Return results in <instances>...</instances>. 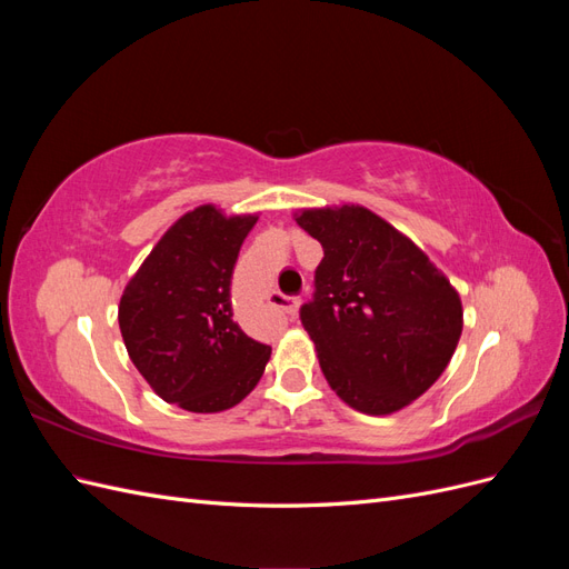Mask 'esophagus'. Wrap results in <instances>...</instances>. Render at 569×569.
Wrapping results in <instances>:
<instances>
[{"instance_id": "obj_1", "label": "esophagus", "mask_w": 569, "mask_h": 569, "mask_svg": "<svg viewBox=\"0 0 569 569\" xmlns=\"http://www.w3.org/2000/svg\"><path fill=\"white\" fill-rule=\"evenodd\" d=\"M268 303L272 308H280V311H284L287 316H297L299 313V306H301V301L297 297H284V295H278V291L268 297Z\"/></svg>"}]
</instances>
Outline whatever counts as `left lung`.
Here are the masks:
<instances>
[{
  "instance_id": "1",
  "label": "left lung",
  "mask_w": 569,
  "mask_h": 569,
  "mask_svg": "<svg viewBox=\"0 0 569 569\" xmlns=\"http://www.w3.org/2000/svg\"><path fill=\"white\" fill-rule=\"evenodd\" d=\"M295 220L325 251L313 299L301 306L325 380L366 416L406 408L439 380L458 347V291L366 206L303 209Z\"/></svg>"
}]
</instances>
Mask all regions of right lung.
Masks as SVG:
<instances>
[{
  "instance_id": "obj_1",
  "label": "right lung",
  "mask_w": 569,
  "mask_h": 569,
  "mask_svg": "<svg viewBox=\"0 0 569 569\" xmlns=\"http://www.w3.org/2000/svg\"><path fill=\"white\" fill-rule=\"evenodd\" d=\"M256 220L197 206L166 230L120 297L128 356L166 403L220 412L261 380L270 347L239 327L230 299L237 256Z\"/></svg>"
}]
</instances>
